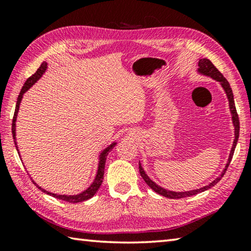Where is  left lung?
<instances>
[{"mask_svg": "<svg viewBox=\"0 0 251 251\" xmlns=\"http://www.w3.org/2000/svg\"><path fill=\"white\" fill-rule=\"evenodd\" d=\"M198 73H201L202 75H206V76H209V77H211L212 79L217 80V82H219L220 85H222V86H223L225 92H226L227 97H228V100H229V108H230L231 116H232V123H233V126H235V141H233L232 148H231V151H230V155H229V158H228L226 166H225V169L222 172V175L216 178L214 181H211L209 185H207L205 187H201V188H199V189L190 190V192L176 193V192H172V190H167V189L163 188V187L156 185L155 182L152 181L151 178L147 176V174L144 172L142 165L139 164V173H141V176L143 177V179L145 180L146 184L150 186L151 188L154 190V192L161 195V196L167 197V198L178 199V198L189 197V196H193V195H197V194L201 193V192H205V190L211 188L212 186H215L216 184H217V182L220 179H222L223 176L225 175V173H226L227 168L229 166V164H230L231 158H232V156H233V151H235V148H236L237 142H238V137H239V117H238V114H237V110H236L235 100H233L232 90H231L230 85H229V83H228V80L224 77V75L220 73V72L217 69H216V66L212 64V63L208 58L199 59V62H198Z\"/></svg>", "mask_w": 251, "mask_h": 251, "instance_id": "1", "label": "left lung"}]
</instances>
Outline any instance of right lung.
<instances>
[{"mask_svg":"<svg viewBox=\"0 0 251 251\" xmlns=\"http://www.w3.org/2000/svg\"><path fill=\"white\" fill-rule=\"evenodd\" d=\"M46 69H48V63L46 62H43L41 64V66L37 69V71L34 73L31 77H28L26 79V82L24 83L22 90H21L20 92V95L18 97V101H16V107H15V112H14V116H13V122H12V134H13V138H14V143H15V147H16V151H18L19 152V150H18V145H16V138H15V122H16V117H18V113H19V108H20V104H21V100H22L23 99V95L24 93L28 91V88L32 86V85L35 84L37 80H39L41 78V76L44 74V72L46 71ZM116 145V143H113L110 144V145L108 147H106L105 150L100 152V163H99V169H97V174H96V177L94 181H93V184L88 187V188L86 190H84L83 193H80L78 195H57V194H53V193H50L48 192V190H45L42 188V187H40L37 184H35L37 187H39V189H41L42 192L50 195V196H53L55 198L57 199H62V201H69V202H80V201H87V199L92 198L94 195L96 194L97 190L100 189V187L101 185V182H103V178H104V169H105V163H106V157H107V155L109 154V151L113 150L114 146Z\"/></svg>","mask_w":251,"mask_h":251,"instance_id":"obj_1","label":"right lung"}]
</instances>
